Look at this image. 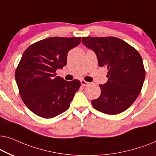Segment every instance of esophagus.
I'll use <instances>...</instances> for the list:
<instances>
[{
  "label": "esophagus",
  "instance_id": "esophagus-1",
  "mask_svg": "<svg viewBox=\"0 0 156 156\" xmlns=\"http://www.w3.org/2000/svg\"><path fill=\"white\" fill-rule=\"evenodd\" d=\"M80 83H81L82 86H88L89 83L86 81V80H80Z\"/></svg>",
  "mask_w": 156,
  "mask_h": 156
}]
</instances>
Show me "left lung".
I'll return each instance as SVG.
<instances>
[{
  "label": "left lung",
  "instance_id": "8db88e82",
  "mask_svg": "<svg viewBox=\"0 0 156 156\" xmlns=\"http://www.w3.org/2000/svg\"><path fill=\"white\" fill-rule=\"evenodd\" d=\"M82 43L94 51L100 67L108 70V81L100 85L101 95L92 105L108 115L125 111L140 94L146 77L140 53L115 37H83Z\"/></svg>",
  "mask_w": 156,
  "mask_h": 156
}]
</instances>
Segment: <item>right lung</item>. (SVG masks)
I'll list each match as a JSON object with an SVG mask.
<instances>
[{"mask_svg": "<svg viewBox=\"0 0 156 156\" xmlns=\"http://www.w3.org/2000/svg\"><path fill=\"white\" fill-rule=\"evenodd\" d=\"M80 42V37H51L33 43L23 53L15 78L23 101L33 113L51 118L69 108L80 82L67 81L55 71L66 66L68 53Z\"/></svg>", "mask_w": 156, "mask_h": 156, "instance_id": "obj_1", "label": "right lung"}]
</instances>
